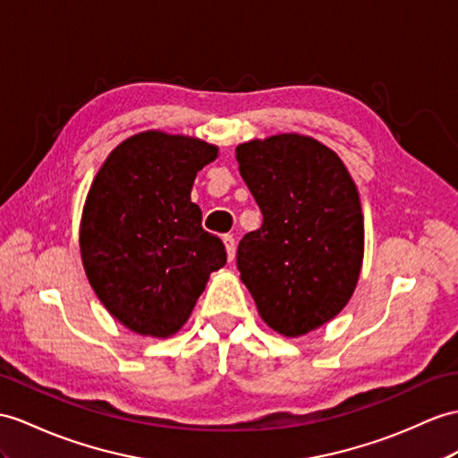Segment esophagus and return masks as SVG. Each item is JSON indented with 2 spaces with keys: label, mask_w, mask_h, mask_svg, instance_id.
Masks as SVG:
<instances>
[{
  "label": "esophagus",
  "mask_w": 458,
  "mask_h": 458,
  "mask_svg": "<svg viewBox=\"0 0 458 458\" xmlns=\"http://www.w3.org/2000/svg\"><path fill=\"white\" fill-rule=\"evenodd\" d=\"M223 244H225V250H227V259L229 262L235 260V252H237V242L233 239V235H223Z\"/></svg>",
  "instance_id": "esophagus-1"
}]
</instances>
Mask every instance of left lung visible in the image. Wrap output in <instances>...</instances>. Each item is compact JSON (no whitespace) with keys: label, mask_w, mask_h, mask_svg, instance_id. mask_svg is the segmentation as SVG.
<instances>
[{"label":"left lung","mask_w":458,"mask_h":458,"mask_svg":"<svg viewBox=\"0 0 458 458\" xmlns=\"http://www.w3.org/2000/svg\"><path fill=\"white\" fill-rule=\"evenodd\" d=\"M235 151L262 211V227L239 242L241 280L267 327L303 336L336 317L358 285V188L338 155L309 136L277 133Z\"/></svg>","instance_id":"8db88e82"}]
</instances>
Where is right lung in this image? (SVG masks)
I'll return each mask as SVG.
<instances>
[{
  "mask_svg": "<svg viewBox=\"0 0 458 458\" xmlns=\"http://www.w3.org/2000/svg\"><path fill=\"white\" fill-rule=\"evenodd\" d=\"M216 157V145L202 140L141 131L108 155L87 194V280L108 313L141 336L181 330L209 274L227 262L191 199L198 171Z\"/></svg>",
  "mask_w": 458,
  "mask_h": 458,
  "instance_id": "obj_1",
  "label": "right lung"
}]
</instances>
